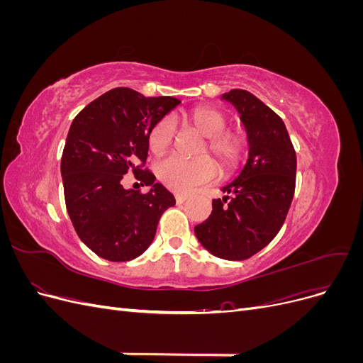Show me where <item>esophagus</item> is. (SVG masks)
Returning <instances> with one entry per match:
<instances>
[{"instance_id": "obj_1", "label": "esophagus", "mask_w": 363, "mask_h": 363, "mask_svg": "<svg viewBox=\"0 0 363 363\" xmlns=\"http://www.w3.org/2000/svg\"><path fill=\"white\" fill-rule=\"evenodd\" d=\"M188 199H189V195H186V194H175V201H177L179 204L184 203Z\"/></svg>"}]
</instances>
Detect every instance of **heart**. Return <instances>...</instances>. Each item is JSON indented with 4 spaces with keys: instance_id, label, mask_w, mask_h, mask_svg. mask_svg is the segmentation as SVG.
<instances>
[{
    "instance_id": "obj_1",
    "label": "heart",
    "mask_w": 363,
    "mask_h": 363,
    "mask_svg": "<svg viewBox=\"0 0 363 363\" xmlns=\"http://www.w3.org/2000/svg\"><path fill=\"white\" fill-rule=\"evenodd\" d=\"M189 124L206 138L201 155L211 152L223 169H232L242 156V139L232 133H225L228 127L227 116L211 107L195 108L188 116ZM175 125L171 118H162L152 125L148 135V147L155 155H162L174 142ZM216 175V167L212 159L206 156L188 160L171 156L157 164L159 180L175 192H191L201 184L212 182Z\"/></svg>"
}]
</instances>
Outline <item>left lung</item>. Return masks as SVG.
Returning <instances> with one entry per match:
<instances>
[{"instance_id":"left-lung-1","label":"left lung","mask_w":363,"mask_h":363,"mask_svg":"<svg viewBox=\"0 0 363 363\" xmlns=\"http://www.w3.org/2000/svg\"><path fill=\"white\" fill-rule=\"evenodd\" d=\"M240 115L248 159L238 177L221 188L212 213L195 225V236L213 256L245 260L276 238L295 191L296 156L283 119L248 91L223 94Z\"/></svg>"}]
</instances>
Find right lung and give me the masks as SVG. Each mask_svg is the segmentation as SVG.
<instances>
[{"instance_id": "right-lung-1", "label": "right lung", "mask_w": 363, "mask_h": 363, "mask_svg": "<svg viewBox=\"0 0 363 363\" xmlns=\"http://www.w3.org/2000/svg\"><path fill=\"white\" fill-rule=\"evenodd\" d=\"M179 104L172 96L116 87L74 118L60 164L65 203L77 235L96 256L136 259L151 245L163 212L175 204L174 195L138 163L147 160L152 125ZM128 170L150 186L148 193L123 189Z\"/></svg>"}]
</instances>
